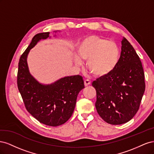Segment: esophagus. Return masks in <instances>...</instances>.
<instances>
[{"mask_svg": "<svg viewBox=\"0 0 154 154\" xmlns=\"http://www.w3.org/2000/svg\"><path fill=\"white\" fill-rule=\"evenodd\" d=\"M84 85H85V87L91 85V82H90V80H85L84 81Z\"/></svg>", "mask_w": 154, "mask_h": 154, "instance_id": "obj_1", "label": "esophagus"}]
</instances>
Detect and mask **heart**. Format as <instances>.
Masks as SVG:
<instances>
[{"label":"heart","instance_id":"heart-1","mask_svg":"<svg viewBox=\"0 0 154 154\" xmlns=\"http://www.w3.org/2000/svg\"><path fill=\"white\" fill-rule=\"evenodd\" d=\"M78 53L80 58L88 61V70L96 78L109 76L117 67L121 57L118 44L97 35H89L79 44ZM75 63L80 66L82 60L75 57Z\"/></svg>","mask_w":154,"mask_h":154}]
</instances>
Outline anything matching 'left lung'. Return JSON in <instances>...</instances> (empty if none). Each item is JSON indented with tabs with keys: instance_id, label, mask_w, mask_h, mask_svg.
Segmentation results:
<instances>
[{
	"instance_id": "8db88e82",
	"label": "left lung",
	"mask_w": 154,
	"mask_h": 154,
	"mask_svg": "<svg viewBox=\"0 0 154 154\" xmlns=\"http://www.w3.org/2000/svg\"><path fill=\"white\" fill-rule=\"evenodd\" d=\"M119 63L109 76L92 82L96 91L97 113L105 122L121 125L133 118L145 90L142 63L136 51L125 37Z\"/></svg>"
}]
</instances>
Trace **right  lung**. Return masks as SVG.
I'll use <instances>...</instances> for the list:
<instances>
[{"mask_svg": "<svg viewBox=\"0 0 154 154\" xmlns=\"http://www.w3.org/2000/svg\"><path fill=\"white\" fill-rule=\"evenodd\" d=\"M49 32L36 34L18 62L17 85L27 110L41 123L57 127L71 117L78 93L84 88L80 75L62 78L49 85L42 84L31 76L27 63L30 50Z\"/></svg>", "mask_w": 154, "mask_h": 154, "instance_id": "obj_1", "label": "right lung"}]
</instances>
